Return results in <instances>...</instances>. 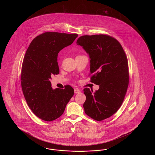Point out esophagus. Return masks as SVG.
Instances as JSON below:
<instances>
[{
	"instance_id": "34e87169",
	"label": "esophagus",
	"mask_w": 155,
	"mask_h": 155,
	"mask_svg": "<svg viewBox=\"0 0 155 155\" xmlns=\"http://www.w3.org/2000/svg\"><path fill=\"white\" fill-rule=\"evenodd\" d=\"M74 93L75 94H80L81 93V91L78 88L74 89Z\"/></svg>"
}]
</instances>
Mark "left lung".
Returning <instances> with one entry per match:
<instances>
[{
  "label": "left lung",
  "instance_id": "8db88e82",
  "mask_svg": "<svg viewBox=\"0 0 155 155\" xmlns=\"http://www.w3.org/2000/svg\"><path fill=\"white\" fill-rule=\"evenodd\" d=\"M89 55L91 82L99 88L84 89L85 113L97 121L114 114L123 103L129 82L128 61L121 44L105 35H84L77 41Z\"/></svg>",
  "mask_w": 155,
  "mask_h": 155
}]
</instances>
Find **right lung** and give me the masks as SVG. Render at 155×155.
Returning <instances> with one entry per match:
<instances>
[{
  "label": "right lung",
  "instance_id": "1",
  "mask_svg": "<svg viewBox=\"0 0 155 155\" xmlns=\"http://www.w3.org/2000/svg\"><path fill=\"white\" fill-rule=\"evenodd\" d=\"M76 34L48 32L35 38L25 54L22 63L21 83L22 92L32 111L44 121H51L60 117L74 89L52 88V75L59 73V52L72 44Z\"/></svg>",
  "mask_w": 155,
  "mask_h": 155
}]
</instances>
